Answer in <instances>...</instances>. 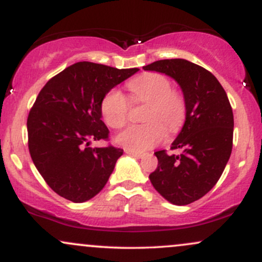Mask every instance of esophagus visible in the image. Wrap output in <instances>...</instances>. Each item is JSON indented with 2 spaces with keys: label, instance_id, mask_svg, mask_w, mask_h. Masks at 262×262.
<instances>
[{
  "label": "esophagus",
  "instance_id": "obj_1",
  "mask_svg": "<svg viewBox=\"0 0 262 262\" xmlns=\"http://www.w3.org/2000/svg\"><path fill=\"white\" fill-rule=\"evenodd\" d=\"M125 154H128V155H132V156H134V158H143V154H141V152H137V151H133V150H129V149H125Z\"/></svg>",
  "mask_w": 262,
  "mask_h": 262
}]
</instances>
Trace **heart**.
Wrapping results in <instances>:
<instances>
[{
  "instance_id": "b5f03b06",
  "label": "heart",
  "mask_w": 262,
  "mask_h": 262,
  "mask_svg": "<svg viewBox=\"0 0 262 262\" xmlns=\"http://www.w3.org/2000/svg\"><path fill=\"white\" fill-rule=\"evenodd\" d=\"M129 100L134 104H146L144 112L145 124L132 125L117 137L119 145L141 152L154 148L169 133H177L186 119V100L164 74L146 73L127 83ZM128 98L119 90L108 91L101 102L104 122L113 129L127 124L129 117Z\"/></svg>"
}]
</instances>
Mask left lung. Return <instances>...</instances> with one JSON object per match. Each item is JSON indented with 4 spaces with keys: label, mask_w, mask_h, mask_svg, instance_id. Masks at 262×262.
<instances>
[{
    "label": "left lung",
    "mask_w": 262,
    "mask_h": 262,
    "mask_svg": "<svg viewBox=\"0 0 262 262\" xmlns=\"http://www.w3.org/2000/svg\"><path fill=\"white\" fill-rule=\"evenodd\" d=\"M143 69L175 79L186 100L185 124L171 145L181 152L156 151L158 167L149 175L165 200L186 206L208 193L223 173L233 148V110L219 81L202 66L166 59Z\"/></svg>",
    "instance_id": "obj_1"
}]
</instances>
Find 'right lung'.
Listing matches in <instances>:
<instances>
[{
	"mask_svg": "<svg viewBox=\"0 0 262 262\" xmlns=\"http://www.w3.org/2000/svg\"><path fill=\"white\" fill-rule=\"evenodd\" d=\"M138 70L80 61L40 90L27 119L28 148L39 173L59 196L81 203L104 187L123 149L91 148L90 141L108 140L102 98Z\"/></svg>",
	"mask_w": 262,
	"mask_h": 262,
	"instance_id": "1",
	"label": "right lung"
}]
</instances>
